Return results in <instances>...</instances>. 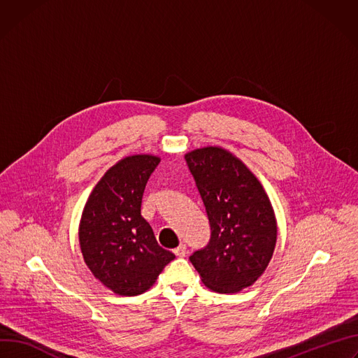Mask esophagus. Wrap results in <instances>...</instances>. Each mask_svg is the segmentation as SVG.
I'll return each mask as SVG.
<instances>
[{
    "label": "esophagus",
    "instance_id": "34e87169",
    "mask_svg": "<svg viewBox=\"0 0 358 358\" xmlns=\"http://www.w3.org/2000/svg\"><path fill=\"white\" fill-rule=\"evenodd\" d=\"M174 254L177 255V257H185V254H187V247H185V244H180L176 250H174Z\"/></svg>",
    "mask_w": 358,
    "mask_h": 358
}]
</instances>
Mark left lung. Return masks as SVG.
Masks as SVG:
<instances>
[{"instance_id":"obj_1","label":"left lung","mask_w":358,"mask_h":358,"mask_svg":"<svg viewBox=\"0 0 358 358\" xmlns=\"http://www.w3.org/2000/svg\"><path fill=\"white\" fill-rule=\"evenodd\" d=\"M211 225L206 248L189 262L206 287L238 292L262 277L277 243V218L263 184L244 162L218 145L185 154Z\"/></svg>"}]
</instances>
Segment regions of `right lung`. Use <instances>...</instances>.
<instances>
[{"label":"right lung","mask_w":358,"mask_h":358,"mask_svg":"<svg viewBox=\"0 0 358 358\" xmlns=\"http://www.w3.org/2000/svg\"><path fill=\"white\" fill-rule=\"evenodd\" d=\"M159 159L152 154L120 159L92 188L81 214L78 240L84 262L118 296L143 294L176 258L158 245L141 215L145 184Z\"/></svg>","instance_id":"add662e5"}]
</instances>
